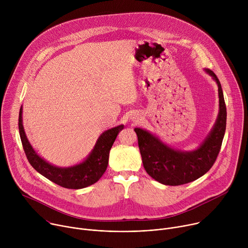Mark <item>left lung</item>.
Instances as JSON below:
<instances>
[{
    "instance_id": "1",
    "label": "left lung",
    "mask_w": 248,
    "mask_h": 248,
    "mask_svg": "<svg viewBox=\"0 0 248 248\" xmlns=\"http://www.w3.org/2000/svg\"><path fill=\"white\" fill-rule=\"evenodd\" d=\"M204 70L218 85L219 113L200 146L192 151L178 150L148 130L134 128L144 169L152 179L162 185L181 186L199 179L214 165L220 152L227 124L226 104L217 76L209 68Z\"/></svg>"
}]
</instances>
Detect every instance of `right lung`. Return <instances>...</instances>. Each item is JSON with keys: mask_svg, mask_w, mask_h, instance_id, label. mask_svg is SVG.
<instances>
[{"mask_svg": "<svg viewBox=\"0 0 248 248\" xmlns=\"http://www.w3.org/2000/svg\"><path fill=\"white\" fill-rule=\"evenodd\" d=\"M124 124L104 131L90 152L79 164L70 167H57L41 158L29 143L22 124V106L19 110L18 129L21 143L30 165L46 179L65 188L80 189L98 182L107 170L110 150Z\"/></svg>", "mask_w": 248, "mask_h": 248, "instance_id": "right-lung-1", "label": "right lung"}]
</instances>
